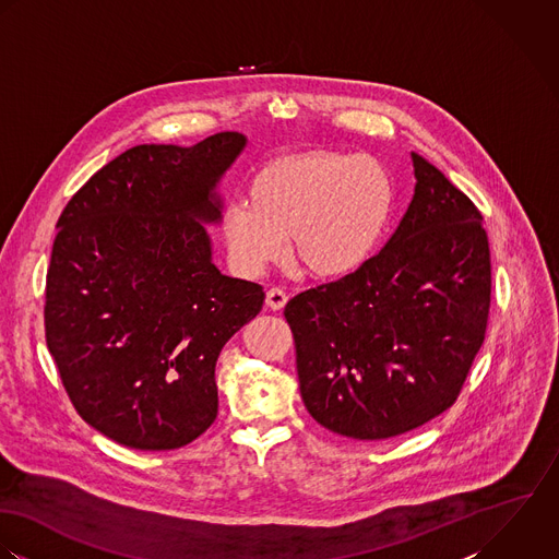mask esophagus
Segmentation results:
<instances>
[{
	"mask_svg": "<svg viewBox=\"0 0 559 559\" xmlns=\"http://www.w3.org/2000/svg\"><path fill=\"white\" fill-rule=\"evenodd\" d=\"M265 305L272 309V311H281L285 305H287V294L278 287H272L267 294H265Z\"/></svg>",
	"mask_w": 559,
	"mask_h": 559,
	"instance_id": "esophagus-1",
	"label": "esophagus"
}]
</instances>
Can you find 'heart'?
Masks as SVG:
<instances>
[{"label":"heart","instance_id":"obj_1","mask_svg":"<svg viewBox=\"0 0 559 559\" xmlns=\"http://www.w3.org/2000/svg\"><path fill=\"white\" fill-rule=\"evenodd\" d=\"M395 210V183L373 157L309 151L263 164L221 218L233 265L259 276L296 259L320 278H347L376 254Z\"/></svg>","mask_w":559,"mask_h":559}]
</instances>
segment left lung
<instances>
[{
	"mask_svg": "<svg viewBox=\"0 0 559 559\" xmlns=\"http://www.w3.org/2000/svg\"><path fill=\"white\" fill-rule=\"evenodd\" d=\"M413 168V201L384 248L285 307L307 411L356 441H386L445 413L486 335L481 214L417 153Z\"/></svg>",
	"mask_w": 559,
	"mask_h": 559,
	"instance_id": "8db88e82",
	"label": "left lung"
}]
</instances>
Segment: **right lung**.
I'll return each instance as SVG.
<instances>
[{"label": "right lung", "instance_id": "add662e5", "mask_svg": "<svg viewBox=\"0 0 559 559\" xmlns=\"http://www.w3.org/2000/svg\"><path fill=\"white\" fill-rule=\"evenodd\" d=\"M223 131L194 146L140 144L69 201L51 250L45 336L80 417L142 451L199 439L218 415L224 343L263 307V287L212 261L205 224L246 146Z\"/></svg>", "mask_w": 559, "mask_h": 559}]
</instances>
